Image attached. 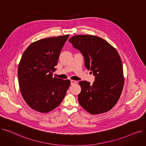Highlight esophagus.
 <instances>
[{"instance_id":"34e87169","label":"esophagus","mask_w":146,"mask_h":146,"mask_svg":"<svg viewBox=\"0 0 146 146\" xmlns=\"http://www.w3.org/2000/svg\"><path fill=\"white\" fill-rule=\"evenodd\" d=\"M76 83V81L73 80H71V85H73Z\"/></svg>"}]
</instances>
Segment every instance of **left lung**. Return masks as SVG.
Wrapping results in <instances>:
<instances>
[{"instance_id":"8db88e82","label":"left lung","mask_w":146,"mask_h":146,"mask_svg":"<svg viewBox=\"0 0 146 146\" xmlns=\"http://www.w3.org/2000/svg\"><path fill=\"white\" fill-rule=\"evenodd\" d=\"M68 41L85 58L86 67L93 72L92 85L80 81L81 92L78 101L91 114L111 110L118 102L124 84L123 67L117 50L102 38L90 35H77Z\"/></svg>"}]
</instances>
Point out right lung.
<instances>
[{"instance_id": "right-lung-1", "label": "right lung", "mask_w": 146, "mask_h": 146, "mask_svg": "<svg viewBox=\"0 0 146 146\" xmlns=\"http://www.w3.org/2000/svg\"><path fill=\"white\" fill-rule=\"evenodd\" d=\"M68 36L38 40L31 44L22 54L18 68L19 89L27 105L36 111L47 113L57 108L70 85V80L52 77Z\"/></svg>"}]
</instances>
